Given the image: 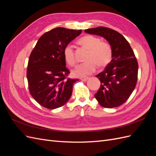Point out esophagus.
<instances>
[{
    "mask_svg": "<svg viewBox=\"0 0 156 156\" xmlns=\"http://www.w3.org/2000/svg\"><path fill=\"white\" fill-rule=\"evenodd\" d=\"M88 77H81V80L83 81H87V80L88 79Z\"/></svg>",
    "mask_w": 156,
    "mask_h": 156,
    "instance_id": "obj_1",
    "label": "esophagus"
}]
</instances>
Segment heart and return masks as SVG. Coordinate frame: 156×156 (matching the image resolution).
<instances>
[{
    "label": "heart",
    "mask_w": 156,
    "mask_h": 156,
    "mask_svg": "<svg viewBox=\"0 0 156 156\" xmlns=\"http://www.w3.org/2000/svg\"><path fill=\"white\" fill-rule=\"evenodd\" d=\"M79 45L88 51L84 62L73 71L77 77H83L91 74L96 70L97 66L100 68H105L111 62L112 58V50L109 44L101 41L98 37L86 35L78 40ZM64 57L66 63L73 66L77 63L75 51L72 45H68L64 49Z\"/></svg>",
    "instance_id": "obj_1"
}]
</instances>
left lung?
<instances>
[{
    "instance_id": "1",
    "label": "left lung",
    "mask_w": 156,
    "mask_h": 156,
    "mask_svg": "<svg viewBox=\"0 0 156 156\" xmlns=\"http://www.w3.org/2000/svg\"><path fill=\"white\" fill-rule=\"evenodd\" d=\"M84 31L104 37L112 50L111 62L96 75L101 84L94 96L103 107L120 106L128 100L137 82L139 66L134 52L125 37L115 30L98 27Z\"/></svg>"
}]
</instances>
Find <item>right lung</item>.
Segmentation results:
<instances>
[{
    "instance_id": "right-lung-1",
    "label": "right lung",
    "mask_w": 156,
    "mask_h": 156,
    "mask_svg": "<svg viewBox=\"0 0 156 156\" xmlns=\"http://www.w3.org/2000/svg\"><path fill=\"white\" fill-rule=\"evenodd\" d=\"M81 32L55 28L42 35L31 52L27 70L29 89L32 98L45 108L62 107L72 96L73 84L79 79L68 77L64 49Z\"/></svg>"
}]
</instances>
